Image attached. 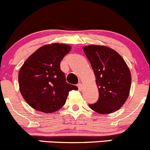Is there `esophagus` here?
<instances>
[{"label": "esophagus", "instance_id": "1", "mask_svg": "<svg viewBox=\"0 0 150 150\" xmlns=\"http://www.w3.org/2000/svg\"><path fill=\"white\" fill-rule=\"evenodd\" d=\"M77 86H78V89H79L80 91H81V89H82V84H81V83H78V85H77Z\"/></svg>", "mask_w": 150, "mask_h": 150}]
</instances>
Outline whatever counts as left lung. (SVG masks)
I'll use <instances>...</instances> for the list:
<instances>
[{
	"label": "left lung",
	"mask_w": 150,
	"mask_h": 150,
	"mask_svg": "<svg viewBox=\"0 0 150 150\" xmlns=\"http://www.w3.org/2000/svg\"><path fill=\"white\" fill-rule=\"evenodd\" d=\"M83 51L93 68L99 89V99L89 107L99 114L118 110L129 95L131 72L121 56L104 46L90 45Z\"/></svg>",
	"instance_id": "1"
}]
</instances>
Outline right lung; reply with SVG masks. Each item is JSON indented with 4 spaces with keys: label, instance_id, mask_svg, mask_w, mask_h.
Listing matches in <instances>:
<instances>
[{
    "label": "right lung",
    "instance_id": "obj_1",
    "mask_svg": "<svg viewBox=\"0 0 150 150\" xmlns=\"http://www.w3.org/2000/svg\"><path fill=\"white\" fill-rule=\"evenodd\" d=\"M71 47L52 43L40 47L25 62L19 72V90L26 102L42 112L51 113L64 105L69 92L78 87L67 83L60 63Z\"/></svg>",
    "mask_w": 150,
    "mask_h": 150
}]
</instances>
